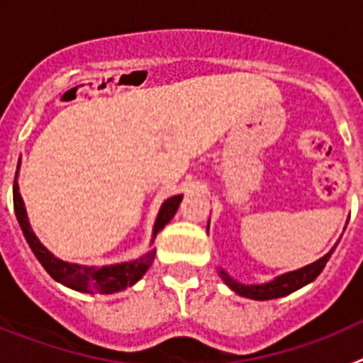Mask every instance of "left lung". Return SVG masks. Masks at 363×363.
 <instances>
[{
    "label": "left lung",
    "instance_id": "left-lung-1",
    "mask_svg": "<svg viewBox=\"0 0 363 363\" xmlns=\"http://www.w3.org/2000/svg\"><path fill=\"white\" fill-rule=\"evenodd\" d=\"M207 230H209V227H207ZM335 249L336 245L333 247L331 251L327 252L325 256H322V258L313 262V264L306 265V267L301 269H296V271L285 272V274L272 278V280L265 281V284H242V281L234 280L229 272H225L223 269H220L218 272H220L221 280L225 281V285H229L230 289L236 294H240V296L251 298V300H272V298L287 296V294L294 293V291L301 289V287H306L307 284L316 280V277L323 271L327 259L331 258Z\"/></svg>",
    "mask_w": 363,
    "mask_h": 363
}]
</instances>
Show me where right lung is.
Masks as SVG:
<instances>
[{"instance_id":"obj_1","label":"right lung","mask_w":363,"mask_h":363,"mask_svg":"<svg viewBox=\"0 0 363 363\" xmlns=\"http://www.w3.org/2000/svg\"><path fill=\"white\" fill-rule=\"evenodd\" d=\"M18 171H19V162H18ZM184 194H176L165 200L160 207V213L154 221L152 229V240L150 245L154 243L156 234L174 218L176 211L179 207ZM14 211L16 218L19 221V227L23 230V236L27 240L28 247L32 249L34 256L40 259V264L43 265L45 271L49 272L50 277L62 285L69 287V289L79 291V293H99V294H112L120 293V291L127 289L130 285L136 284L140 278L149 271L152 265L154 256H156V249H150L145 255L140 258L130 259V262H121V264L114 265H104V267H94V265H79V264H70L65 259H60L52 255V252L38 240V236L32 230L30 223H28L27 209H25L23 198L19 194V185H18V172H16L14 179Z\"/></svg>"}]
</instances>
